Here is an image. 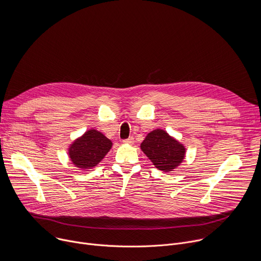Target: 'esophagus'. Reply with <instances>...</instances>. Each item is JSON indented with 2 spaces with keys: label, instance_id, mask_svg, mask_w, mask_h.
Listing matches in <instances>:
<instances>
[{
  "label": "esophagus",
  "instance_id": "1",
  "mask_svg": "<svg viewBox=\"0 0 261 261\" xmlns=\"http://www.w3.org/2000/svg\"><path fill=\"white\" fill-rule=\"evenodd\" d=\"M124 143H127V144H133L134 143V138L133 137H129L127 139H124L123 140Z\"/></svg>",
  "mask_w": 261,
  "mask_h": 261
}]
</instances>
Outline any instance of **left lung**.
<instances>
[{"instance_id": "1", "label": "left lung", "mask_w": 261, "mask_h": 261, "mask_svg": "<svg viewBox=\"0 0 261 261\" xmlns=\"http://www.w3.org/2000/svg\"><path fill=\"white\" fill-rule=\"evenodd\" d=\"M140 148L156 168L165 172L177 167L186 153L181 143L161 129L148 133L141 142Z\"/></svg>"}]
</instances>
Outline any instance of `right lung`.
I'll return each instance as SVG.
<instances>
[{"label": "right lung", "mask_w": 261, "mask_h": 261, "mask_svg": "<svg viewBox=\"0 0 261 261\" xmlns=\"http://www.w3.org/2000/svg\"><path fill=\"white\" fill-rule=\"evenodd\" d=\"M111 145L113 142L101 132L91 129L71 144L69 147V157L76 167L90 169L104 158Z\"/></svg>", "instance_id": "1"}]
</instances>
